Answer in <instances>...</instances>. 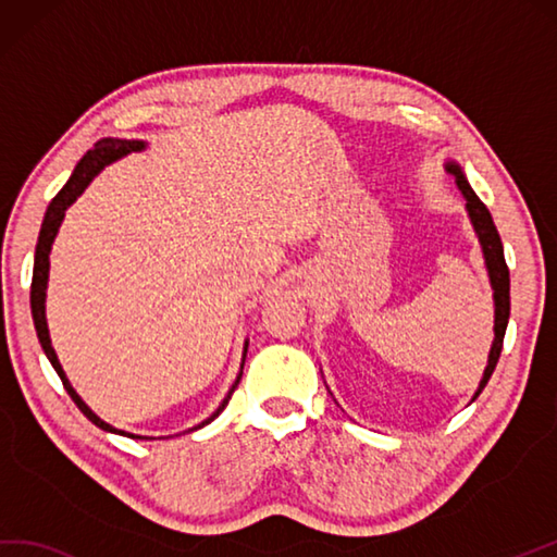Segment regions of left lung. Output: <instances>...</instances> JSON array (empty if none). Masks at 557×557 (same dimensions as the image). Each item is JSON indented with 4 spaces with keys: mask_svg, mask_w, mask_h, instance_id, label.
<instances>
[{
    "mask_svg": "<svg viewBox=\"0 0 557 557\" xmlns=\"http://www.w3.org/2000/svg\"><path fill=\"white\" fill-rule=\"evenodd\" d=\"M448 174L455 176L457 188L462 190L465 200H467V212L469 219H472L474 231L479 236L481 247H484V257H486V267H488V276H491V286H493V300H496V341H493V348L488 355V367L484 372V379L479 383V391L474 393V398H479V393L484 391L488 383L493 369L498 364V357L503 350V338H505V329H508V319H510V269L505 264V255H503V243L498 236V228L493 224L491 212L486 205L479 200L476 193L472 190V185L467 183L465 174L457 164L448 166Z\"/></svg>",
    "mask_w": 557,
    "mask_h": 557,
    "instance_id": "1",
    "label": "left lung"
}]
</instances>
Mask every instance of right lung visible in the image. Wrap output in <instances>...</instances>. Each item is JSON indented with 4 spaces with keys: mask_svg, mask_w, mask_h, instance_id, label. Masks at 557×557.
Listing matches in <instances>:
<instances>
[{
    "mask_svg": "<svg viewBox=\"0 0 557 557\" xmlns=\"http://www.w3.org/2000/svg\"><path fill=\"white\" fill-rule=\"evenodd\" d=\"M143 147H145V145H143L140 140H111V138H104V140H100V143H95L92 150L85 152V157L81 159L78 166L73 169V174H71V178L66 181L64 188H61V190L54 195V200L49 202V207H47V214H45V221H42L40 236H37V245H35V264H33V283H30V310H33V321H35L37 338H40V345H42V350H45V355H47V360L52 362L54 372L59 374L61 383H64L66 393L71 395V400L78 405V410H81L85 417H88L92 424H97V426L104 429V431H111V434H121V436H131V438H140V436L126 434V431H119V429H114V426H109L107 422H102V419L97 417V414L90 410V407L78 398V393L73 391V386H71L66 374H64V369H61V364H59V360H57V352H54V348H52V341H49L47 319H45V290H47V274H49V250H52L54 236H57V231H59V226H61V221H64V214H66L69 205L76 202V197H78L85 188H88V183L97 176V171H102L104 164L114 162V159H119V157H123V154H128V152H138V150H143ZM240 376H243V374H240ZM240 376H238L236 383H233V388L228 391L224 403L219 405V410H216L212 417H209L207 422H202L200 426H205V424H209V422H214V419H216L221 412H224V407L228 405L233 391L238 388ZM200 426H195V429H200Z\"/></svg>",
    "mask_w": 557,
    "mask_h": 557,
    "instance_id": "obj_1",
    "label": "right lung"
}]
</instances>
